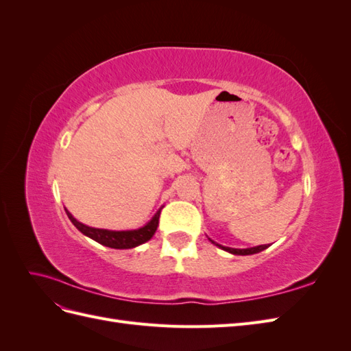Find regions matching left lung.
<instances>
[{
    "label": "left lung",
    "instance_id": "left-lung-1",
    "mask_svg": "<svg viewBox=\"0 0 351 351\" xmlns=\"http://www.w3.org/2000/svg\"><path fill=\"white\" fill-rule=\"evenodd\" d=\"M210 240V239H209ZM212 241V240H210ZM214 244H217L215 241H212ZM218 247H221L222 250H226L231 254H241V256H246V254H254V253H259L265 249H268L267 244H261V246H254V247H247V249H232V247H226V246H221V244H217Z\"/></svg>",
    "mask_w": 351,
    "mask_h": 351
}]
</instances>
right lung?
Wrapping results in <instances>:
<instances>
[{"label":"right lung","mask_w":351,"mask_h":351,"mask_svg":"<svg viewBox=\"0 0 351 351\" xmlns=\"http://www.w3.org/2000/svg\"><path fill=\"white\" fill-rule=\"evenodd\" d=\"M162 208L164 206H161L156 210V214L152 217V219L147 222L146 226L137 228V230H125V231H114V230L93 228L89 226H84L76 218H74L66 208L64 209H66V214H67L69 219L73 222V226L76 227L82 232V234H84L95 241H98L99 244H102V246H107L111 249H133V247L141 246V244L152 239V236L155 234V231L158 228L159 215H161Z\"/></svg>","instance_id":"obj_1"}]
</instances>
